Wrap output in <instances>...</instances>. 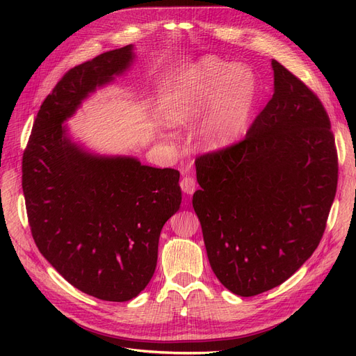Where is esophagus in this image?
<instances>
[{
	"label": "esophagus",
	"instance_id": "34e87169",
	"mask_svg": "<svg viewBox=\"0 0 356 356\" xmlns=\"http://www.w3.org/2000/svg\"><path fill=\"white\" fill-rule=\"evenodd\" d=\"M180 188H181V191H183L184 193H188V195L195 193V191H196V180H195V177H192V176H184V177L180 180Z\"/></svg>",
	"mask_w": 356,
	"mask_h": 356
}]
</instances>
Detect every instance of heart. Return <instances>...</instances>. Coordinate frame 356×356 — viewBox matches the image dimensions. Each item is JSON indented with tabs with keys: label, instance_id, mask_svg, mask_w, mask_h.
Segmentation results:
<instances>
[{
	"label": "heart",
	"instance_id": "heart-1",
	"mask_svg": "<svg viewBox=\"0 0 356 356\" xmlns=\"http://www.w3.org/2000/svg\"><path fill=\"white\" fill-rule=\"evenodd\" d=\"M257 98V76L248 66L207 58L186 70L168 92L164 117L170 125H184L208 112L199 140L207 149H218L245 133Z\"/></svg>",
	"mask_w": 356,
	"mask_h": 356
}]
</instances>
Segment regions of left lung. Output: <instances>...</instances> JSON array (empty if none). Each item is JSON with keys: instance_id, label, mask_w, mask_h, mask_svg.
I'll return each instance as SVG.
<instances>
[{"instance_id": "obj_1", "label": "left lung", "mask_w": 356, "mask_h": 356, "mask_svg": "<svg viewBox=\"0 0 356 356\" xmlns=\"http://www.w3.org/2000/svg\"><path fill=\"white\" fill-rule=\"evenodd\" d=\"M274 93L244 140L196 159L193 208L211 267L251 297L300 268L323 236L338 153L316 93L277 60Z\"/></svg>"}]
</instances>
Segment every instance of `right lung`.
I'll use <instances>...</instances> for the list:
<instances>
[{
  "instance_id": "1",
  "label": "right lung",
  "mask_w": 356,
  "mask_h": 356,
  "mask_svg": "<svg viewBox=\"0 0 356 356\" xmlns=\"http://www.w3.org/2000/svg\"><path fill=\"white\" fill-rule=\"evenodd\" d=\"M134 59L133 46L72 67L43 101L23 154V193L37 248L66 282L128 302L152 280L160 232L181 203L180 173L134 157L93 156L63 121Z\"/></svg>"
}]
</instances>
